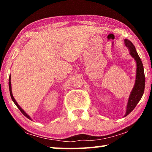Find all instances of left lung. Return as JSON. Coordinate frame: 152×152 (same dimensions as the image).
<instances>
[{"label":"left lung","instance_id":"obj_1","mask_svg":"<svg viewBox=\"0 0 152 152\" xmlns=\"http://www.w3.org/2000/svg\"><path fill=\"white\" fill-rule=\"evenodd\" d=\"M125 45L129 49L130 54L135 59L137 63V72H136L137 74H136L135 83L128 101L127 111L125 114V116H127L134 109L143 96L144 89H145V74H144L142 61L137 53L135 46L128 39L125 40Z\"/></svg>","mask_w":152,"mask_h":152}]
</instances>
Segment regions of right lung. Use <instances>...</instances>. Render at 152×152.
<instances>
[{
    "instance_id": "1",
    "label": "right lung",
    "mask_w": 152,
    "mask_h": 152,
    "mask_svg": "<svg viewBox=\"0 0 152 152\" xmlns=\"http://www.w3.org/2000/svg\"><path fill=\"white\" fill-rule=\"evenodd\" d=\"M9 91H10V94H11V99H12V101L14 102V103L16 104V106L18 107V109H19V110H20V111L23 114L25 117H26L27 118H28V119H31H31L30 118V117L29 116V115H28L26 113H25L23 110L21 108H20V107L19 106V104H17V102H16V101H15V99H14V97H13V96H12V91H11V76H9Z\"/></svg>"
}]
</instances>
